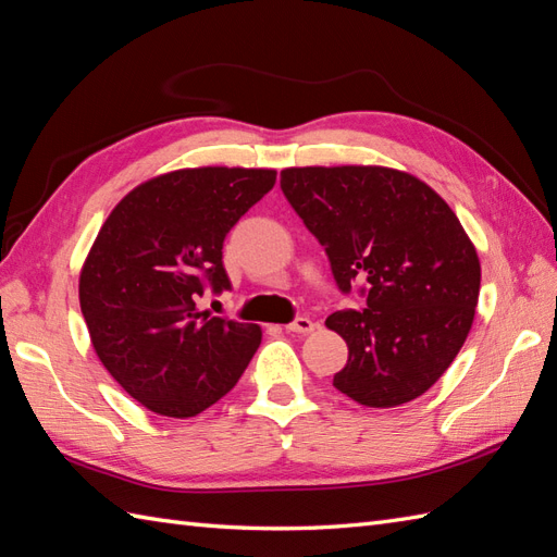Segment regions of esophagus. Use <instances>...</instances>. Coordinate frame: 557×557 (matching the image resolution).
<instances>
[{"label": "esophagus", "mask_w": 557, "mask_h": 557, "mask_svg": "<svg viewBox=\"0 0 557 557\" xmlns=\"http://www.w3.org/2000/svg\"><path fill=\"white\" fill-rule=\"evenodd\" d=\"M318 325H315V322L313 320H310V318H296L294 322H289V325H287V332H294V334H310V332H313Z\"/></svg>", "instance_id": "obj_1"}]
</instances>
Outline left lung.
Returning <instances> with one entry per match:
<instances>
[{
  "label": "left lung",
  "instance_id": "8db88e82",
  "mask_svg": "<svg viewBox=\"0 0 557 557\" xmlns=\"http://www.w3.org/2000/svg\"><path fill=\"white\" fill-rule=\"evenodd\" d=\"M280 187L337 287L368 282L363 310L325 320L348 346L332 384L368 408L422 396L454 363L480 299V258L456 213L416 175L382 165L284 168Z\"/></svg>",
  "mask_w": 557,
  "mask_h": 557
}]
</instances>
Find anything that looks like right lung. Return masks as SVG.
I'll return each instance as SVG.
<instances>
[{"label":"right lung","mask_w":557,"mask_h":557,"mask_svg":"<svg viewBox=\"0 0 557 557\" xmlns=\"http://www.w3.org/2000/svg\"><path fill=\"white\" fill-rule=\"evenodd\" d=\"M268 168H185L125 194L87 253L81 310L99 360L141 406L194 418L247 370L261 327L197 301L230 289L223 242L275 185Z\"/></svg>","instance_id":"add662e5"}]
</instances>
